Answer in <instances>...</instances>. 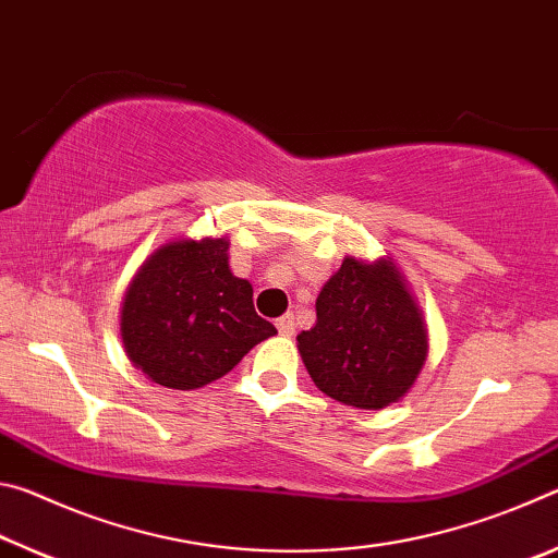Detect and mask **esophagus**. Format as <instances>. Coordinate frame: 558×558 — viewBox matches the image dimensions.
Returning a JSON list of instances; mask_svg holds the SVG:
<instances>
[{
  "label": "esophagus",
  "instance_id": "1",
  "mask_svg": "<svg viewBox=\"0 0 558 558\" xmlns=\"http://www.w3.org/2000/svg\"><path fill=\"white\" fill-rule=\"evenodd\" d=\"M276 327H278V332L282 337H292V335H295V317L282 315V317L276 319Z\"/></svg>",
  "mask_w": 558,
  "mask_h": 558
}]
</instances>
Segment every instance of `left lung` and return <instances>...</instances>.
<instances>
[{"label":"left lung","mask_w":558,"mask_h":558,"mask_svg":"<svg viewBox=\"0 0 558 558\" xmlns=\"http://www.w3.org/2000/svg\"><path fill=\"white\" fill-rule=\"evenodd\" d=\"M298 352L329 399L379 411L409 393L426 364V323L391 258L342 260L315 302Z\"/></svg>","instance_id":"obj_1"}]
</instances>
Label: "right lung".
Wrapping results in <instances>:
<instances>
[{
  "label": "right lung",
  "instance_id": "add662e5",
  "mask_svg": "<svg viewBox=\"0 0 558 558\" xmlns=\"http://www.w3.org/2000/svg\"><path fill=\"white\" fill-rule=\"evenodd\" d=\"M120 335L149 381L189 391L221 379L278 329L258 317L251 282L231 272L229 239H179L135 272Z\"/></svg>",
  "mask_w": 558,
  "mask_h": 558
}]
</instances>
